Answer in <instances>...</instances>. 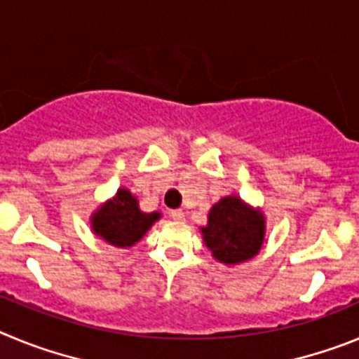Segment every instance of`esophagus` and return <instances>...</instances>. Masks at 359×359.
<instances>
[{
  "mask_svg": "<svg viewBox=\"0 0 359 359\" xmlns=\"http://www.w3.org/2000/svg\"><path fill=\"white\" fill-rule=\"evenodd\" d=\"M170 217L174 219V221H177V223H182V221H185V212L183 210H170Z\"/></svg>",
  "mask_w": 359,
  "mask_h": 359,
  "instance_id": "obj_1",
  "label": "esophagus"
}]
</instances>
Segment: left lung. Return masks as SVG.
I'll use <instances>...</instances> for the list:
<instances>
[{
  "mask_svg": "<svg viewBox=\"0 0 359 359\" xmlns=\"http://www.w3.org/2000/svg\"><path fill=\"white\" fill-rule=\"evenodd\" d=\"M203 241L212 255L223 264H241L261 252L266 219L261 210L250 207L237 196L219 199L208 212Z\"/></svg>",
  "mask_w": 359,
  "mask_h": 359,
  "instance_id": "left-lung-1",
  "label": "left lung"
}]
</instances>
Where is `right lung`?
<instances>
[{
  "label": "right lung",
  "instance_id": "right-lung-1",
  "mask_svg": "<svg viewBox=\"0 0 359 359\" xmlns=\"http://www.w3.org/2000/svg\"><path fill=\"white\" fill-rule=\"evenodd\" d=\"M160 217V212H142L138 199L128 189H118L115 198L100 205L91 215V230L113 246L129 248L138 243Z\"/></svg>",
  "mask_w": 359,
  "mask_h": 359
}]
</instances>
